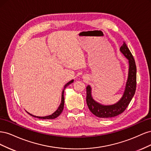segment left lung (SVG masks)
<instances>
[{
	"label": "left lung",
	"mask_w": 151,
	"mask_h": 151,
	"mask_svg": "<svg viewBox=\"0 0 151 151\" xmlns=\"http://www.w3.org/2000/svg\"><path fill=\"white\" fill-rule=\"evenodd\" d=\"M121 52L124 55L129 62V77L127 82L125 91L122 98L116 104L110 106H104L96 102L91 97V87L86 88V103L89 110L95 116L99 118H111L120 115L129 106L135 94L137 84V68L133 55L123 42L120 47Z\"/></svg>",
	"instance_id": "8db88e82"
}]
</instances>
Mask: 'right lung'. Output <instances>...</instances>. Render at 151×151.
<instances>
[{
    "instance_id": "add662e5",
    "label": "right lung",
    "mask_w": 151,
    "mask_h": 151,
    "mask_svg": "<svg viewBox=\"0 0 151 151\" xmlns=\"http://www.w3.org/2000/svg\"><path fill=\"white\" fill-rule=\"evenodd\" d=\"M73 80L70 81V82H68V83H67L64 87V89L65 88H66V87L67 86H68L69 84H70L71 83H73ZM64 89L62 91V101H61V104L60 106H59L58 108L57 109V110L53 113L52 115H49V116H43V117H40V116H34V115H32L31 114H29V113H28V114H29L30 115L33 116L34 117H36V118H40V119H45V120H49V119H54V118H55L57 117H58L59 115H60L61 113L63 111V106H64V95H63V93H64Z\"/></svg>"
}]
</instances>
